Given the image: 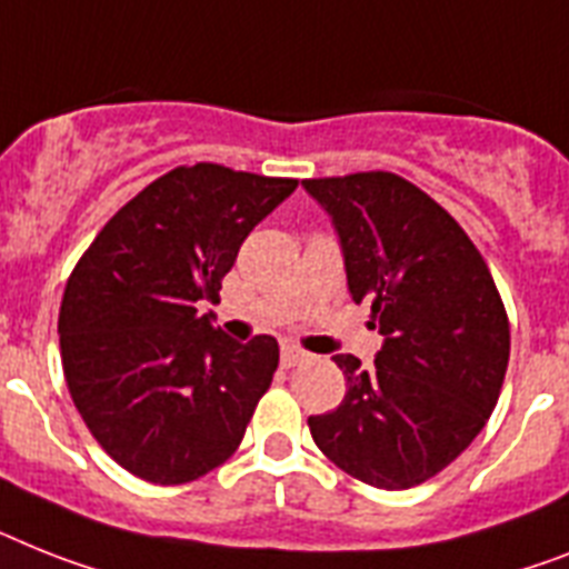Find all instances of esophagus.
<instances>
[{
    "label": "esophagus",
    "mask_w": 569,
    "mask_h": 569,
    "mask_svg": "<svg viewBox=\"0 0 569 569\" xmlns=\"http://www.w3.org/2000/svg\"><path fill=\"white\" fill-rule=\"evenodd\" d=\"M308 358L302 349H296V346H281V366L284 369H293V366H299L302 360Z\"/></svg>",
    "instance_id": "34e87169"
}]
</instances>
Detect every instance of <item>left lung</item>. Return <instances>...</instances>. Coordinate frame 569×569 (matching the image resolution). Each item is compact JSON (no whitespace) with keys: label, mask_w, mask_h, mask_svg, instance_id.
Here are the masks:
<instances>
[{"label":"left lung","mask_w":569,"mask_h":569,"mask_svg":"<svg viewBox=\"0 0 569 569\" xmlns=\"http://www.w3.org/2000/svg\"><path fill=\"white\" fill-rule=\"evenodd\" d=\"M340 234L355 302L383 335L375 369L337 355L340 407L317 448L366 486H421L477 439L509 366V317L480 250L433 197L389 171L302 180Z\"/></svg>","instance_id":"obj_1"}]
</instances>
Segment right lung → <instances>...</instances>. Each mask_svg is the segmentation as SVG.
<instances>
[{
  "label": "right lung",
  "mask_w": 569,
  "mask_h": 569,
  "mask_svg": "<svg viewBox=\"0 0 569 569\" xmlns=\"http://www.w3.org/2000/svg\"><path fill=\"white\" fill-rule=\"evenodd\" d=\"M293 189L214 162L173 168L107 220L66 281V387L96 442L139 480H200L241 445L279 342L229 340L197 302H220L243 238Z\"/></svg>",
  "instance_id": "add662e5"
}]
</instances>
